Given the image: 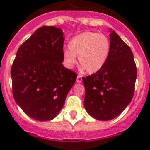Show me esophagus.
I'll return each mask as SVG.
<instances>
[{
  "label": "esophagus",
  "instance_id": "obj_1",
  "mask_svg": "<svg viewBox=\"0 0 150 150\" xmlns=\"http://www.w3.org/2000/svg\"><path fill=\"white\" fill-rule=\"evenodd\" d=\"M76 81H77V83H81L82 82V75L81 74H78L77 78H76Z\"/></svg>",
  "mask_w": 150,
  "mask_h": 150
}]
</instances>
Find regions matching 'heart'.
<instances>
[{
    "label": "heart",
    "mask_w": 150,
    "mask_h": 150,
    "mask_svg": "<svg viewBox=\"0 0 150 150\" xmlns=\"http://www.w3.org/2000/svg\"><path fill=\"white\" fill-rule=\"evenodd\" d=\"M110 52V41L107 36L93 31H84L74 37L68 43V50L63 53L64 64L73 67L76 57L85 71L95 74L105 65Z\"/></svg>",
    "instance_id": "heart-1"
}]
</instances>
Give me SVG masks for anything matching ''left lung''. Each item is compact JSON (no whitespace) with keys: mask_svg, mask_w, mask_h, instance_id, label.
Returning <instances> with one entry per match:
<instances>
[{"mask_svg":"<svg viewBox=\"0 0 150 150\" xmlns=\"http://www.w3.org/2000/svg\"><path fill=\"white\" fill-rule=\"evenodd\" d=\"M110 52L98 72L83 77L84 106L88 114L98 120L114 119L133 98L137 67L132 50L114 30L110 34Z\"/></svg>","mask_w":150,"mask_h":150,"instance_id":"1","label":"left lung"}]
</instances>
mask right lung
Wrapping results in <instances>:
<instances>
[{
  "label": "right lung",
  "mask_w": 150,
  "mask_h": 150,
  "mask_svg": "<svg viewBox=\"0 0 150 150\" xmlns=\"http://www.w3.org/2000/svg\"><path fill=\"white\" fill-rule=\"evenodd\" d=\"M60 28L42 26L18 48L11 67L13 95L28 116L49 121L59 114L77 75L64 67Z\"/></svg>",
  "instance_id": "obj_1"
}]
</instances>
